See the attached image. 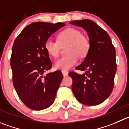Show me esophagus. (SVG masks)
Listing matches in <instances>:
<instances>
[{
	"label": "esophagus",
	"instance_id": "esophagus-1",
	"mask_svg": "<svg viewBox=\"0 0 129 129\" xmlns=\"http://www.w3.org/2000/svg\"><path fill=\"white\" fill-rule=\"evenodd\" d=\"M62 73L64 77H67L68 75V72L67 70H62Z\"/></svg>",
	"mask_w": 129,
	"mask_h": 129
}]
</instances>
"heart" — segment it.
I'll list each match as a JSON object with an SVG mask.
<instances>
[{
	"instance_id": "obj_1",
	"label": "heart",
	"mask_w": 129,
	"mask_h": 129,
	"mask_svg": "<svg viewBox=\"0 0 129 129\" xmlns=\"http://www.w3.org/2000/svg\"><path fill=\"white\" fill-rule=\"evenodd\" d=\"M67 45V54L59 59L54 64L57 70H67L76 64L78 57H85L90 47V41L80 30L74 28H68L61 31L57 36V41L48 39L45 42L44 47L49 56L54 58L59 56L61 46Z\"/></svg>"
}]
</instances>
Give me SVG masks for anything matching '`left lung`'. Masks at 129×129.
Here are the masks:
<instances>
[{"label":"left lung","instance_id":"8db88e82","mask_svg":"<svg viewBox=\"0 0 129 129\" xmlns=\"http://www.w3.org/2000/svg\"><path fill=\"white\" fill-rule=\"evenodd\" d=\"M70 24L87 31L90 44L84 61L76 67L85 73H68L73 80L72 90L81 103L88 106L99 105L110 96L113 89L116 72L115 47L108 33L95 22L82 19L71 21Z\"/></svg>","mask_w":129,"mask_h":129}]
</instances>
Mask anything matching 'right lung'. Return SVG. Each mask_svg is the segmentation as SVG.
<instances>
[{
	"mask_svg": "<svg viewBox=\"0 0 129 129\" xmlns=\"http://www.w3.org/2000/svg\"><path fill=\"white\" fill-rule=\"evenodd\" d=\"M64 25L35 22L14 40L11 57L13 85L19 99L31 110H44L54 101L63 75L59 70L45 75L52 64L44 44Z\"/></svg>",
	"mask_w": 129,
	"mask_h": 129,
	"instance_id": "right-lung-1",
	"label": "right lung"
}]
</instances>
